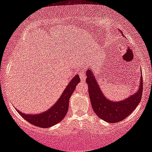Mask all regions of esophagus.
Wrapping results in <instances>:
<instances>
[{"instance_id":"esophagus-1","label":"esophagus","mask_w":152,"mask_h":152,"mask_svg":"<svg viewBox=\"0 0 152 152\" xmlns=\"http://www.w3.org/2000/svg\"><path fill=\"white\" fill-rule=\"evenodd\" d=\"M79 76H80V79H81V80L82 81H84L85 80H86V73H85L84 71H82V70H81V72L79 73Z\"/></svg>"}]
</instances>
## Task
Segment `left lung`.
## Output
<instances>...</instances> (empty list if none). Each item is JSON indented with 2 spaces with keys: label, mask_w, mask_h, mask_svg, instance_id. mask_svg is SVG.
Wrapping results in <instances>:
<instances>
[{
  "label": "left lung",
  "mask_w": 152,
  "mask_h": 152,
  "mask_svg": "<svg viewBox=\"0 0 152 152\" xmlns=\"http://www.w3.org/2000/svg\"><path fill=\"white\" fill-rule=\"evenodd\" d=\"M86 75L92 109L95 114L103 121L110 123L120 122L131 114L139 104L143 92L142 78H141L138 90L135 94L123 100L114 102L108 99L102 94L91 68L86 71Z\"/></svg>",
  "instance_id": "left-lung-1"
}]
</instances>
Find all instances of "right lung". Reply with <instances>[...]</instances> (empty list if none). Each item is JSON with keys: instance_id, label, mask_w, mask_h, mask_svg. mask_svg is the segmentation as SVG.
<instances>
[{"instance_id": "right-lung-1", "label": "right lung", "mask_w": 152, "mask_h": 152, "mask_svg": "<svg viewBox=\"0 0 152 152\" xmlns=\"http://www.w3.org/2000/svg\"><path fill=\"white\" fill-rule=\"evenodd\" d=\"M79 75H76L67 85L66 89L63 91V94L60 96L58 100L54 105L47 111L40 114H26L17 110L20 115L24 118L31 125L39 128H50L55 126L63 119L66 115L68 109V103L71 94L76 89V85L80 82Z\"/></svg>"}]
</instances>
